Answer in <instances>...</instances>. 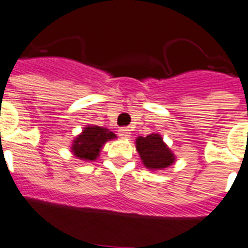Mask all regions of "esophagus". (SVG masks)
Returning a JSON list of instances; mask_svg holds the SVG:
<instances>
[{"instance_id": "1", "label": "esophagus", "mask_w": 248, "mask_h": 248, "mask_svg": "<svg viewBox=\"0 0 248 248\" xmlns=\"http://www.w3.org/2000/svg\"><path fill=\"white\" fill-rule=\"evenodd\" d=\"M117 132H119V136L121 138H129V137H131V132H129V129L126 128V127H124V128H120Z\"/></svg>"}]
</instances>
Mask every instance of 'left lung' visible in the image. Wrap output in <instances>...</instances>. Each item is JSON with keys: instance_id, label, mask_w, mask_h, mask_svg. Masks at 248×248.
<instances>
[{"instance_id": "obj_1", "label": "left lung", "mask_w": 248, "mask_h": 248, "mask_svg": "<svg viewBox=\"0 0 248 248\" xmlns=\"http://www.w3.org/2000/svg\"><path fill=\"white\" fill-rule=\"evenodd\" d=\"M136 149L143 166L149 170L166 169L175 162V155L159 133H151L146 137L140 136L136 138Z\"/></svg>"}]
</instances>
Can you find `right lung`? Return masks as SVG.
<instances>
[{"instance_id":"obj_1","label":"right lung","mask_w":248,"mask_h":248,"mask_svg":"<svg viewBox=\"0 0 248 248\" xmlns=\"http://www.w3.org/2000/svg\"><path fill=\"white\" fill-rule=\"evenodd\" d=\"M115 138L116 135L111 132L110 129L95 124H88L84 127L82 132L74 138L70 152L78 159L84 162H93L100 155V152L105 143Z\"/></svg>"}]
</instances>
